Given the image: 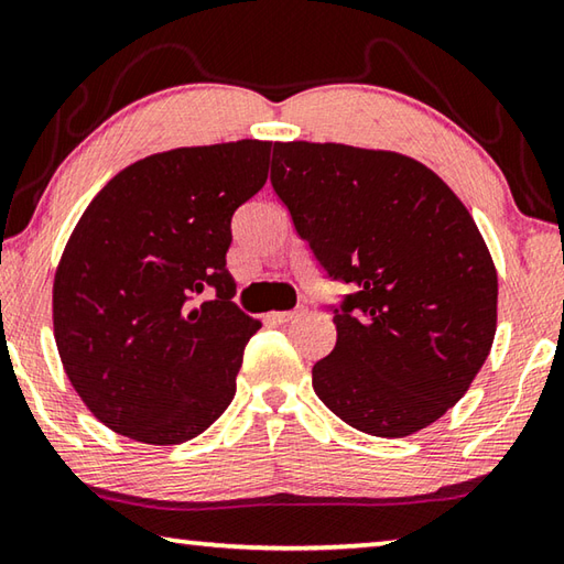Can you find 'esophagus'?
Returning a JSON list of instances; mask_svg holds the SVG:
<instances>
[{"instance_id": "obj_1", "label": "esophagus", "mask_w": 564, "mask_h": 564, "mask_svg": "<svg viewBox=\"0 0 564 564\" xmlns=\"http://www.w3.org/2000/svg\"><path fill=\"white\" fill-rule=\"evenodd\" d=\"M301 313H303V308H299V311H273V313H269V321L275 323V325H283V323L295 321V317H299Z\"/></svg>"}]
</instances>
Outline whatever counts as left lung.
I'll return each mask as SVG.
<instances>
[{"mask_svg":"<svg viewBox=\"0 0 564 564\" xmlns=\"http://www.w3.org/2000/svg\"><path fill=\"white\" fill-rule=\"evenodd\" d=\"M271 184L327 275L355 285L313 365L315 394L372 436L434 424L498 323L496 263L464 202L414 158L340 142H273Z\"/></svg>","mask_w":564,"mask_h":564,"instance_id":"left-lung-1","label":"left lung"}]
</instances>
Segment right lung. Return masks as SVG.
I'll list each match as a JSON object with an SVG mask.
<instances>
[{"label":"right lung","instance_id":"obj_1","mask_svg":"<svg viewBox=\"0 0 564 564\" xmlns=\"http://www.w3.org/2000/svg\"><path fill=\"white\" fill-rule=\"evenodd\" d=\"M271 142L177 148L120 170L78 219L54 275L70 384L116 434L189 442L237 392L261 323L231 303V217L269 177ZM204 288L218 299L191 308Z\"/></svg>","mask_w":564,"mask_h":564}]
</instances>
